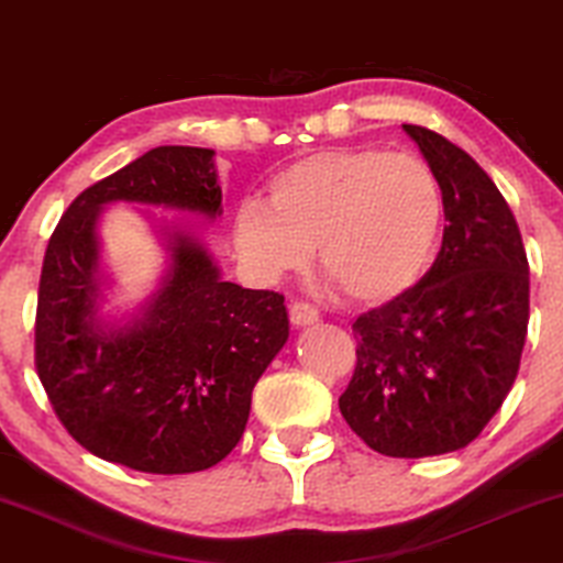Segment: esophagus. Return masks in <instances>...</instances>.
Here are the masks:
<instances>
[{"label": "esophagus", "instance_id": "esophagus-1", "mask_svg": "<svg viewBox=\"0 0 563 563\" xmlns=\"http://www.w3.org/2000/svg\"><path fill=\"white\" fill-rule=\"evenodd\" d=\"M313 321H319V311L313 309V306L303 303V301H296L290 303V324L294 327H309Z\"/></svg>", "mask_w": 563, "mask_h": 563}]
</instances>
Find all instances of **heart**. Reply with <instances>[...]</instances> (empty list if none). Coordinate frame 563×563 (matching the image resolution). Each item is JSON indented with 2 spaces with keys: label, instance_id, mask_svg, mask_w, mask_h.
Masks as SVG:
<instances>
[{
  "label": "heart",
  "instance_id": "b5f03b06",
  "mask_svg": "<svg viewBox=\"0 0 563 563\" xmlns=\"http://www.w3.org/2000/svg\"><path fill=\"white\" fill-rule=\"evenodd\" d=\"M445 229V192L424 159L388 148H324L275 172L267 203L244 200L234 242L265 277L301 269L317 246L321 275L350 301L411 294Z\"/></svg>",
  "mask_w": 563,
  "mask_h": 563
}]
</instances>
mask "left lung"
<instances>
[{
    "instance_id": "1",
    "label": "left lung",
    "mask_w": 563,
    "mask_h": 563,
    "mask_svg": "<svg viewBox=\"0 0 563 563\" xmlns=\"http://www.w3.org/2000/svg\"><path fill=\"white\" fill-rule=\"evenodd\" d=\"M404 131L443 185V246L411 294L352 324L357 365L340 411L373 451L427 459L476 440L512 388L528 334L530 267L492 177L440 133Z\"/></svg>"
}]
</instances>
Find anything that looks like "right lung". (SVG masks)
<instances>
[{
    "label": "right lung",
    "instance_id": "obj_1",
    "mask_svg": "<svg viewBox=\"0 0 563 563\" xmlns=\"http://www.w3.org/2000/svg\"><path fill=\"white\" fill-rule=\"evenodd\" d=\"M216 152L156 146L87 187L43 260L35 368L56 417L97 459L144 474H192L244 434L252 388L288 340L286 298L221 277L187 221L159 223L169 267L129 319H104V206L223 213Z\"/></svg>",
    "mask_w": 563,
    "mask_h": 563
}]
</instances>
